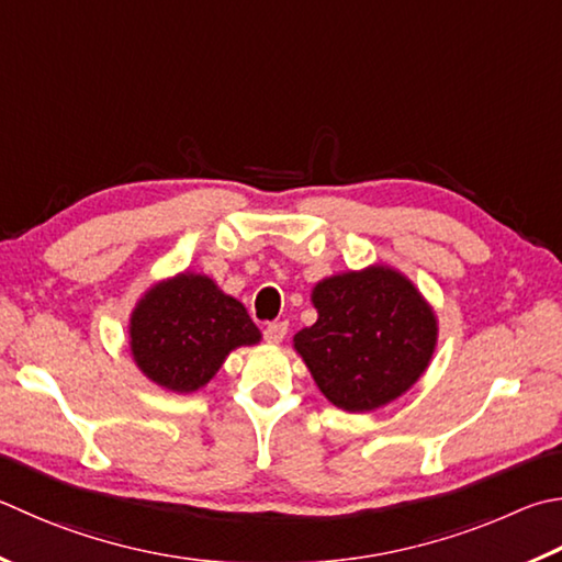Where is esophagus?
<instances>
[{
    "instance_id": "obj_1",
    "label": "esophagus",
    "mask_w": 562,
    "mask_h": 562,
    "mask_svg": "<svg viewBox=\"0 0 562 562\" xmlns=\"http://www.w3.org/2000/svg\"><path fill=\"white\" fill-rule=\"evenodd\" d=\"M284 334H288V322H270L262 331L265 341H270V344H280L284 339Z\"/></svg>"
}]
</instances>
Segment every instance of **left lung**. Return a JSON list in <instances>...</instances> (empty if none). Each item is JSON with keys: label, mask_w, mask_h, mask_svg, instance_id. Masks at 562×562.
<instances>
[{"label": "left lung", "mask_w": 562, "mask_h": 562, "mask_svg": "<svg viewBox=\"0 0 562 562\" xmlns=\"http://www.w3.org/2000/svg\"><path fill=\"white\" fill-rule=\"evenodd\" d=\"M319 319L294 336L319 391L363 413L403 395L430 363L435 314L403 274L387 268L336 274L314 288Z\"/></svg>", "instance_id": "1"}]
</instances>
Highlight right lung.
Returning a JSON list of instances; mask_svg holds the SVG:
<instances>
[{
    "mask_svg": "<svg viewBox=\"0 0 562 562\" xmlns=\"http://www.w3.org/2000/svg\"><path fill=\"white\" fill-rule=\"evenodd\" d=\"M130 336L142 373L177 393L206 385L236 346L260 341L246 307L203 274H179L149 290L132 314Z\"/></svg>",
    "mask_w": 562,
    "mask_h": 562,
    "instance_id": "add662e5",
    "label": "right lung"
}]
</instances>
